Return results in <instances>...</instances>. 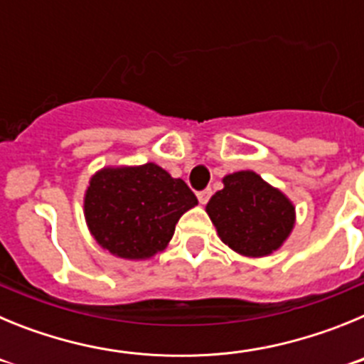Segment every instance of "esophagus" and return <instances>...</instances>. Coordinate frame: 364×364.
<instances>
[{
	"instance_id": "34e87169",
	"label": "esophagus",
	"mask_w": 364,
	"mask_h": 364,
	"mask_svg": "<svg viewBox=\"0 0 364 364\" xmlns=\"http://www.w3.org/2000/svg\"><path fill=\"white\" fill-rule=\"evenodd\" d=\"M197 197H198V202H200V204H205V202L210 200V197H211V189L210 188L202 189V191L197 193Z\"/></svg>"
}]
</instances>
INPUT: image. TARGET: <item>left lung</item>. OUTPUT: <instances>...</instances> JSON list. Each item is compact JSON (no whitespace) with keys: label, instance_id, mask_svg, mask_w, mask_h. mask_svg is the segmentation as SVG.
Instances as JSON below:
<instances>
[{"label":"left lung","instance_id":"8db88e82","mask_svg":"<svg viewBox=\"0 0 364 364\" xmlns=\"http://www.w3.org/2000/svg\"><path fill=\"white\" fill-rule=\"evenodd\" d=\"M222 184L205 205L222 242L253 259L277 252L295 226L290 198L255 171L231 173Z\"/></svg>","mask_w":364,"mask_h":364}]
</instances>
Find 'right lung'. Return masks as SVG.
Returning <instances> with one entry per match:
<instances>
[{"mask_svg": "<svg viewBox=\"0 0 364 364\" xmlns=\"http://www.w3.org/2000/svg\"><path fill=\"white\" fill-rule=\"evenodd\" d=\"M197 204L184 180L147 162L96 171L85 189L83 215L111 255L146 260L166 250L178 218Z\"/></svg>", "mask_w": 364, "mask_h": 364, "instance_id": "right-lung-1", "label": "right lung"}]
</instances>
